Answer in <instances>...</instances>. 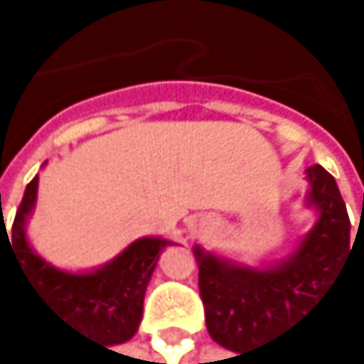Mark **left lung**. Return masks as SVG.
<instances>
[{"mask_svg":"<svg viewBox=\"0 0 364 364\" xmlns=\"http://www.w3.org/2000/svg\"><path fill=\"white\" fill-rule=\"evenodd\" d=\"M306 181V207L314 209L316 220L284 259L249 267L194 247L207 332L235 354L308 316L352 251V223L334 176L326 168L310 166Z\"/></svg>","mask_w":364,"mask_h":364,"instance_id":"1","label":"left lung"}]
</instances>
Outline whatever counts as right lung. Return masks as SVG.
I'll list each match as a JSON object with an SVG mask.
<instances>
[{
    "mask_svg": "<svg viewBox=\"0 0 364 364\" xmlns=\"http://www.w3.org/2000/svg\"><path fill=\"white\" fill-rule=\"evenodd\" d=\"M36 192L38 174L26 188L10 233L6 231V223H0V257L4 240L6 247L10 245L21 273L43 306L63 323L107 345L127 343L141 323L144 295L159 262V253L174 242L148 235L133 240L122 253L97 269L82 273L56 269L41 257L28 240L26 229L36 207Z\"/></svg>",
    "mask_w": 364,
    "mask_h": 364,
    "instance_id": "1",
    "label": "right lung"
}]
</instances>
